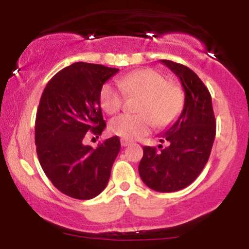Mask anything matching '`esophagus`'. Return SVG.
I'll list each match as a JSON object with an SVG mask.
<instances>
[{"label": "esophagus", "mask_w": 249, "mask_h": 249, "mask_svg": "<svg viewBox=\"0 0 249 249\" xmlns=\"http://www.w3.org/2000/svg\"><path fill=\"white\" fill-rule=\"evenodd\" d=\"M121 144H122V146H128V145L131 144V142H128V141H126V139H122L121 141Z\"/></svg>", "instance_id": "34e87169"}]
</instances>
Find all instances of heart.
Listing matches in <instances>:
<instances>
[{
	"mask_svg": "<svg viewBox=\"0 0 249 249\" xmlns=\"http://www.w3.org/2000/svg\"><path fill=\"white\" fill-rule=\"evenodd\" d=\"M118 85L105 84L99 93L101 107L113 115L123 107L125 95L139 96L138 115L123 113L110 122V131L126 141L142 138L152 130L167 126L179 116L184 95L178 85L168 83L158 71L142 69L121 77Z\"/></svg>",
	"mask_w": 249,
	"mask_h": 249,
	"instance_id": "b5f03b06",
	"label": "heart"
}]
</instances>
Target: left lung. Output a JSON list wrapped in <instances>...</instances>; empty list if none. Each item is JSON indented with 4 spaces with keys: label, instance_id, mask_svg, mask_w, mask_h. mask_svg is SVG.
<instances>
[{
    "label": "left lung",
    "instance_id": "left-lung-1",
    "mask_svg": "<svg viewBox=\"0 0 249 249\" xmlns=\"http://www.w3.org/2000/svg\"><path fill=\"white\" fill-rule=\"evenodd\" d=\"M181 82L184 108L176 122L160 134L166 147L144 146L139 176L157 192H176L192 184L204 170L215 138L212 97L201 79L185 65L161 59ZM162 145H159L161 147Z\"/></svg>",
    "mask_w": 249,
    "mask_h": 249
}]
</instances>
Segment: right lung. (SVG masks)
Returning a JSON list of instances; mask_svg holds the SVG:
<instances>
[{"instance_id": "add662e5", "label": "right lung", "mask_w": 249, "mask_h": 249, "mask_svg": "<svg viewBox=\"0 0 249 249\" xmlns=\"http://www.w3.org/2000/svg\"><path fill=\"white\" fill-rule=\"evenodd\" d=\"M119 69L77 62L57 72L43 91L35 122L39 164L53 185L75 199L88 200L107 187L121 150L117 136L93 148L83 144L90 131L98 138L103 119L99 93Z\"/></svg>"}]
</instances>
